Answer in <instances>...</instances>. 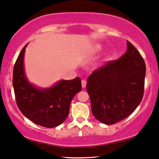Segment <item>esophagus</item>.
<instances>
[{"label": "esophagus", "mask_w": 159, "mask_h": 159, "mask_svg": "<svg viewBox=\"0 0 159 159\" xmlns=\"http://www.w3.org/2000/svg\"><path fill=\"white\" fill-rule=\"evenodd\" d=\"M86 80H82V81H81V84H82V88H85V86H86Z\"/></svg>", "instance_id": "obj_1"}]
</instances>
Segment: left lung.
I'll list each match as a JSON object with an SVG mask.
<instances>
[{"label": "left lung", "mask_w": 159, "mask_h": 159, "mask_svg": "<svg viewBox=\"0 0 159 159\" xmlns=\"http://www.w3.org/2000/svg\"><path fill=\"white\" fill-rule=\"evenodd\" d=\"M145 74L143 58L127 41L124 55L95 70L88 77L86 90L95 118L112 125L130 116L142 101Z\"/></svg>", "instance_id": "1"}]
</instances>
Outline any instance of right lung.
I'll return each mask as SVG.
<instances>
[{
    "mask_svg": "<svg viewBox=\"0 0 159 159\" xmlns=\"http://www.w3.org/2000/svg\"><path fill=\"white\" fill-rule=\"evenodd\" d=\"M26 44L19 55L13 69L12 85L19 109L35 124L55 128L66 120L70 104L76 94L81 90L79 77L60 80L49 88L37 87L29 81L25 69Z\"/></svg>",
    "mask_w": 159,
    "mask_h": 159,
    "instance_id": "right-lung-1",
    "label": "right lung"
}]
</instances>
